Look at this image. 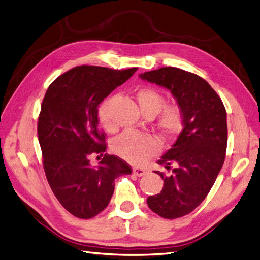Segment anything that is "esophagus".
<instances>
[{"mask_svg":"<svg viewBox=\"0 0 260 260\" xmlns=\"http://www.w3.org/2000/svg\"><path fill=\"white\" fill-rule=\"evenodd\" d=\"M132 172L138 177H141V176H143V175H145V171L143 170V168H140V167H133Z\"/></svg>","mask_w":260,"mask_h":260,"instance_id":"1","label":"esophagus"}]
</instances>
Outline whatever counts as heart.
Returning a JSON list of instances; mask_svg holds the SVG:
<instances>
[{
    "label": "heart",
    "instance_id": "obj_1",
    "mask_svg": "<svg viewBox=\"0 0 260 260\" xmlns=\"http://www.w3.org/2000/svg\"><path fill=\"white\" fill-rule=\"evenodd\" d=\"M136 97L145 117L153 118L158 114L156 125L164 137L176 135L181 124V113L177 106L171 105L164 108V96L154 88H141ZM114 103L115 97H109L104 101L98 110L100 120L107 130L113 129L110 114ZM113 149L124 160L139 165L155 155L160 149V141L155 136L127 131L115 140Z\"/></svg>",
    "mask_w": 260,
    "mask_h": 260
}]
</instances>
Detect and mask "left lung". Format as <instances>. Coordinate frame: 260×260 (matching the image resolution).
<instances>
[{
	"mask_svg": "<svg viewBox=\"0 0 260 260\" xmlns=\"http://www.w3.org/2000/svg\"><path fill=\"white\" fill-rule=\"evenodd\" d=\"M140 78L167 88L176 100L182 128L158 164L171 175L156 172L164 180L162 191L147 198V206L165 219H177L205 200L225 159L226 110L207 81L181 69L166 67L144 72Z\"/></svg>",
	"mask_w": 260,
	"mask_h": 260,
	"instance_id": "8db88e82",
	"label": "left lung"
}]
</instances>
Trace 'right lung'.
Here are the masks:
<instances>
[{
    "instance_id": "right-lung-1",
    "label": "right lung",
    "mask_w": 260,
    "mask_h": 260,
    "mask_svg": "<svg viewBox=\"0 0 260 260\" xmlns=\"http://www.w3.org/2000/svg\"><path fill=\"white\" fill-rule=\"evenodd\" d=\"M136 71L76 67L46 92L37 127L46 177L62 207L80 219L101 213L113 197L115 179L131 174V167L115 155L105 154L97 166L88 156L106 151L98 106Z\"/></svg>"
}]
</instances>
